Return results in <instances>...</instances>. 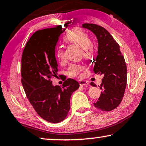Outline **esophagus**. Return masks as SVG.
<instances>
[{
	"label": "esophagus",
	"mask_w": 146,
	"mask_h": 146,
	"mask_svg": "<svg viewBox=\"0 0 146 146\" xmlns=\"http://www.w3.org/2000/svg\"><path fill=\"white\" fill-rule=\"evenodd\" d=\"M79 85L80 86H86V87H87V86H89V83L88 81H80Z\"/></svg>",
	"instance_id": "1"
}]
</instances>
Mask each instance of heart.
Returning a JSON list of instances; mask_svg holds the SVG:
<instances>
[{
    "instance_id": "b5f03b06",
    "label": "heart",
    "mask_w": 146,
    "mask_h": 146,
    "mask_svg": "<svg viewBox=\"0 0 146 146\" xmlns=\"http://www.w3.org/2000/svg\"><path fill=\"white\" fill-rule=\"evenodd\" d=\"M63 42L66 44H74L82 49L81 53L85 58L91 57L93 53V46L89 36L81 28H73L67 31L63 37ZM55 56L57 62L60 65L65 63L67 61L64 50L60 46L57 47L55 50ZM85 65L80 63H71L67 70L69 77L72 78H81L82 73L86 71Z\"/></svg>"
}]
</instances>
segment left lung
Returning a JSON list of instances; mask_svg holds the SVG:
<instances>
[{"label": "left lung", "instance_id": "left-lung-1", "mask_svg": "<svg viewBox=\"0 0 146 146\" xmlns=\"http://www.w3.org/2000/svg\"><path fill=\"white\" fill-rule=\"evenodd\" d=\"M83 28L93 32L98 40V55L94 61V73L102 75L100 97L94 106L102 111H111L120 104L127 82V68L120 46L111 34L95 24H83ZM91 85L96 87L91 82Z\"/></svg>", "mask_w": 146, "mask_h": 146}]
</instances>
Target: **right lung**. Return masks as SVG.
I'll use <instances>...</instances> for the list:
<instances>
[{
    "instance_id": "1",
    "label": "right lung",
    "mask_w": 146,
    "mask_h": 146,
    "mask_svg": "<svg viewBox=\"0 0 146 146\" xmlns=\"http://www.w3.org/2000/svg\"><path fill=\"white\" fill-rule=\"evenodd\" d=\"M64 28L38 30L26 43L22 55V84L27 98L39 116L52 123L66 118L70 110V98L79 84L73 79L63 82L62 87L52 85L57 77V63L55 48Z\"/></svg>"
}]
</instances>
